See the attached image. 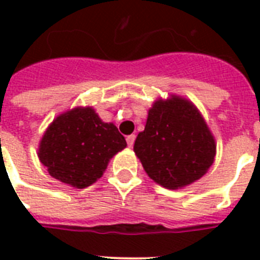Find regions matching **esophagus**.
Instances as JSON below:
<instances>
[{"instance_id":"1","label":"esophagus","mask_w":260,"mask_h":260,"mask_svg":"<svg viewBox=\"0 0 260 260\" xmlns=\"http://www.w3.org/2000/svg\"><path fill=\"white\" fill-rule=\"evenodd\" d=\"M135 139H136V136H135V135H129V136H126V144H128L129 147L134 146Z\"/></svg>"}]
</instances>
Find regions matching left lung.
Listing matches in <instances>:
<instances>
[{"label": "left lung", "instance_id": "1", "mask_svg": "<svg viewBox=\"0 0 260 260\" xmlns=\"http://www.w3.org/2000/svg\"><path fill=\"white\" fill-rule=\"evenodd\" d=\"M148 177L167 189L197 181L214 160L216 144L196 106L183 98L159 100L134 146Z\"/></svg>", "mask_w": 260, "mask_h": 260}]
</instances>
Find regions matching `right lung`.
<instances>
[{"mask_svg":"<svg viewBox=\"0 0 260 260\" xmlns=\"http://www.w3.org/2000/svg\"><path fill=\"white\" fill-rule=\"evenodd\" d=\"M126 147L112 122H104L91 108H75L48 126L39 148V159L51 177L78 189L101 177L109 159Z\"/></svg>","mask_w":260,"mask_h":260,"instance_id":"add662e5","label":"right lung"}]
</instances>
